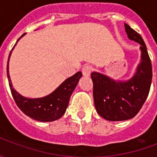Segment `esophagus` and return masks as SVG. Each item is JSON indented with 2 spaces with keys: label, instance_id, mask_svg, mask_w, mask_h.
<instances>
[{
  "label": "esophagus",
  "instance_id": "esophagus-1",
  "mask_svg": "<svg viewBox=\"0 0 157 157\" xmlns=\"http://www.w3.org/2000/svg\"><path fill=\"white\" fill-rule=\"evenodd\" d=\"M82 72L84 76H89L92 72V67L90 65H84L82 69Z\"/></svg>",
  "mask_w": 157,
  "mask_h": 157
}]
</instances>
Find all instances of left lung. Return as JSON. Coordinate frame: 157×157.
<instances>
[{
  "label": "left lung",
  "mask_w": 157,
  "mask_h": 157,
  "mask_svg": "<svg viewBox=\"0 0 157 157\" xmlns=\"http://www.w3.org/2000/svg\"><path fill=\"white\" fill-rule=\"evenodd\" d=\"M130 40L140 44V62L128 81H115L99 72L91 74L97 112L109 121H124L134 118L148 97L152 80L151 61L142 37L124 23Z\"/></svg>",
  "instance_id": "left-lung-1"
}]
</instances>
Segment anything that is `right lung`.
Wrapping results in <instances>:
<instances>
[{"label":"right lung","instance_id":"right-lung-1","mask_svg":"<svg viewBox=\"0 0 157 157\" xmlns=\"http://www.w3.org/2000/svg\"><path fill=\"white\" fill-rule=\"evenodd\" d=\"M26 33L22 34L17 39V42ZM16 44L14 45V47ZM14 47L12 48V51L9 55L6 72H7V78H8L10 89L17 107L22 110V112L24 114L37 121L51 122L60 118L66 111L72 92L75 90V86H77L80 78L82 76V72L78 71L74 75L66 79L54 92L45 97L39 98H25L21 94H19L13 88L9 75V59Z\"/></svg>","mask_w":157,"mask_h":157}]
</instances>
